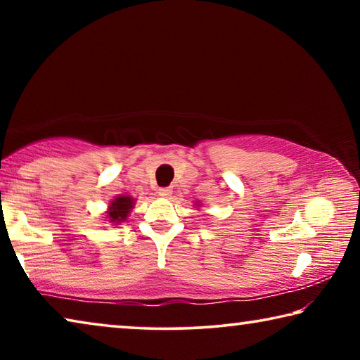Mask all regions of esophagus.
Returning <instances> with one entry per match:
<instances>
[{"label":"esophagus","mask_w":360,"mask_h":360,"mask_svg":"<svg viewBox=\"0 0 360 360\" xmlns=\"http://www.w3.org/2000/svg\"><path fill=\"white\" fill-rule=\"evenodd\" d=\"M172 188L169 187H162V188H158V195H160V197H163V198H168L169 195H172Z\"/></svg>","instance_id":"34e87169"}]
</instances>
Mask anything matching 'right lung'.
Returning a JSON list of instances; mask_svg holds the SVG:
<instances>
[{
	"label": "right lung",
	"mask_w": 360,
	"mask_h": 360,
	"mask_svg": "<svg viewBox=\"0 0 360 360\" xmlns=\"http://www.w3.org/2000/svg\"><path fill=\"white\" fill-rule=\"evenodd\" d=\"M133 205H135V200L129 197V195H119V197H115L111 202V205H109V208L106 211L108 214L106 219L115 225L120 222H125L133 208Z\"/></svg>",
	"instance_id": "1"
}]
</instances>
